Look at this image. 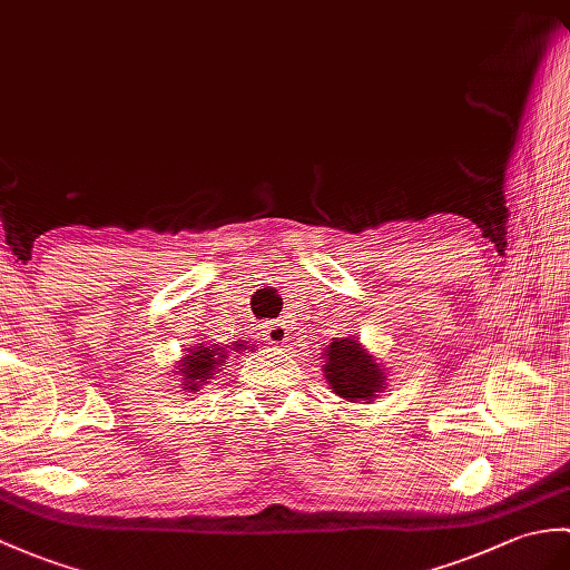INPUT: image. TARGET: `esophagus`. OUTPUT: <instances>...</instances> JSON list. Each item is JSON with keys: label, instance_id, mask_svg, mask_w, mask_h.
I'll use <instances>...</instances> for the list:
<instances>
[{"label": "esophagus", "instance_id": "34e87169", "mask_svg": "<svg viewBox=\"0 0 570 570\" xmlns=\"http://www.w3.org/2000/svg\"><path fill=\"white\" fill-rule=\"evenodd\" d=\"M286 335H288V330H286V325L284 323H272L269 327H267V340H269V345H284L286 342Z\"/></svg>", "mask_w": 570, "mask_h": 570}]
</instances>
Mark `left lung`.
Returning <instances> with one entry per match:
<instances>
[{
    "label": "left lung",
    "mask_w": 570,
    "mask_h": 570,
    "mask_svg": "<svg viewBox=\"0 0 570 570\" xmlns=\"http://www.w3.org/2000/svg\"><path fill=\"white\" fill-rule=\"evenodd\" d=\"M325 376L335 393L350 403L372 401L383 389V379H386L360 342L350 337L327 345Z\"/></svg>",
    "instance_id": "1"
}]
</instances>
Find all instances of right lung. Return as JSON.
Listing matches in <instances>:
<instances>
[{
  "mask_svg": "<svg viewBox=\"0 0 570 570\" xmlns=\"http://www.w3.org/2000/svg\"><path fill=\"white\" fill-rule=\"evenodd\" d=\"M237 347H245V345H237ZM225 356H228V347L220 345V342L218 345H206V347L191 350L179 364L181 366L179 374L184 376V386L196 391L225 362Z\"/></svg>",
  "mask_w": 570,
  "mask_h": 570,
  "instance_id": "obj_1",
  "label": "right lung"
}]
</instances>
